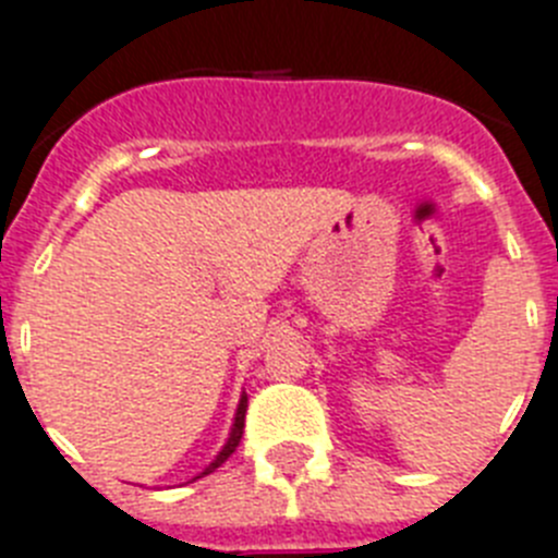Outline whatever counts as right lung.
Wrapping results in <instances>:
<instances>
[{
	"label": "right lung",
	"instance_id": "obj_1",
	"mask_svg": "<svg viewBox=\"0 0 558 558\" xmlns=\"http://www.w3.org/2000/svg\"><path fill=\"white\" fill-rule=\"evenodd\" d=\"M245 409H247V395L242 392V395H240V407H236V415H233V426H231V435H228L226 446H222L220 454L214 457L211 463H208L206 469L199 471V474H197V477H194V480L206 477V474H211V471H217L222 463H226L228 457H231L233 451H236V446H240V440H242V428H245Z\"/></svg>",
	"mask_w": 558,
	"mask_h": 558
}]
</instances>
